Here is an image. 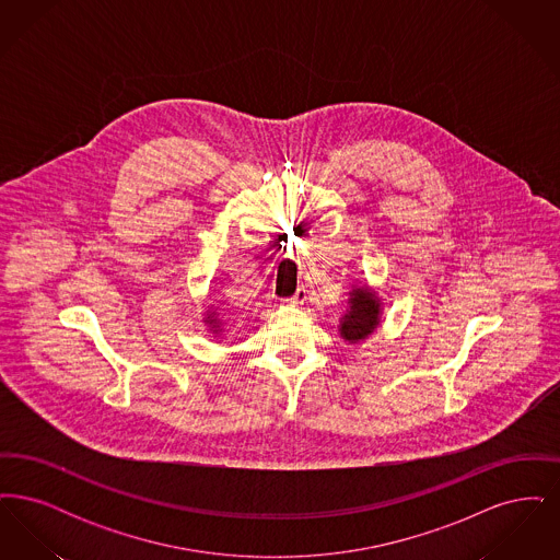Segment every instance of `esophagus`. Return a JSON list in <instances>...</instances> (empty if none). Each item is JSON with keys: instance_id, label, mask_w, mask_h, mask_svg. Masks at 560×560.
Segmentation results:
<instances>
[{"instance_id": "obj_1", "label": "esophagus", "mask_w": 560, "mask_h": 560, "mask_svg": "<svg viewBox=\"0 0 560 560\" xmlns=\"http://www.w3.org/2000/svg\"><path fill=\"white\" fill-rule=\"evenodd\" d=\"M306 302V290L304 288H298V292L293 293L292 298H290V304L292 306H300V304H304Z\"/></svg>"}]
</instances>
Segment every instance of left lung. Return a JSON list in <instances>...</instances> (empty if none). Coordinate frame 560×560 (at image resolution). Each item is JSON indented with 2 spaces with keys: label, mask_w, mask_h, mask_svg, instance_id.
I'll return each mask as SVG.
<instances>
[{
  "label": "left lung",
  "mask_w": 560,
  "mask_h": 560,
  "mask_svg": "<svg viewBox=\"0 0 560 560\" xmlns=\"http://www.w3.org/2000/svg\"><path fill=\"white\" fill-rule=\"evenodd\" d=\"M380 315H382V304L375 292L368 285L354 288L348 298L347 315L340 319V327H338L340 336L350 345L365 340L380 325Z\"/></svg>",
  "instance_id": "8db88e82"
}]
</instances>
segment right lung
<instances>
[{
	"label": "right lung",
	"instance_id": "add662e5",
	"mask_svg": "<svg viewBox=\"0 0 560 560\" xmlns=\"http://www.w3.org/2000/svg\"><path fill=\"white\" fill-rule=\"evenodd\" d=\"M208 323H210V327H212V331H215V334H218V327H220V325H218V319H215V317H213V313L212 315H208Z\"/></svg>",
	"mask_w": 560,
	"mask_h": 560
}]
</instances>
